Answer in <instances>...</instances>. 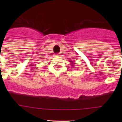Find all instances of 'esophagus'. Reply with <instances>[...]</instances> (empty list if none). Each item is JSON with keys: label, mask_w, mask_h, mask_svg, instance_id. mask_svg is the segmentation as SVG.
<instances>
[{"label": "esophagus", "mask_w": 122, "mask_h": 122, "mask_svg": "<svg viewBox=\"0 0 122 122\" xmlns=\"http://www.w3.org/2000/svg\"><path fill=\"white\" fill-rule=\"evenodd\" d=\"M56 56H57V57H60V54H56Z\"/></svg>", "instance_id": "esophagus-1"}]
</instances>
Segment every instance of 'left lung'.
Here are the masks:
<instances>
[{
  "label": "left lung",
  "mask_w": 122,
  "mask_h": 122,
  "mask_svg": "<svg viewBox=\"0 0 122 122\" xmlns=\"http://www.w3.org/2000/svg\"><path fill=\"white\" fill-rule=\"evenodd\" d=\"M70 62H71V64L72 65L71 66H73L74 65V62H73V61H71V60H70Z\"/></svg>",
  "instance_id": "left-lung-1"
}]
</instances>
